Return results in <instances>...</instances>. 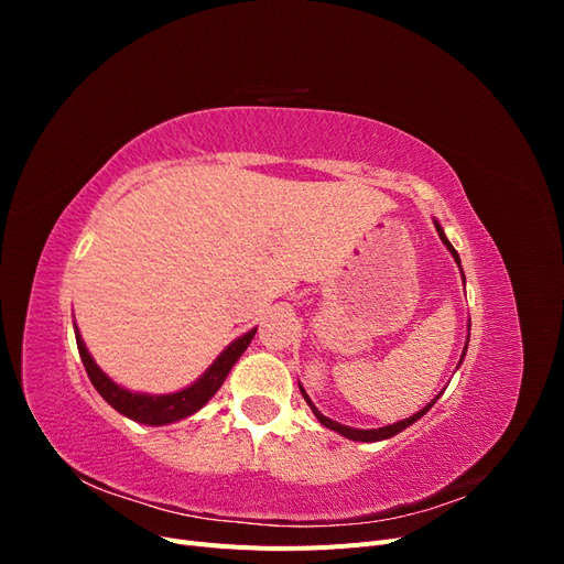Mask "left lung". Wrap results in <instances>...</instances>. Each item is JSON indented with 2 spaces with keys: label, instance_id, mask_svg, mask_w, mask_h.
I'll return each instance as SVG.
<instances>
[{
  "label": "left lung",
  "instance_id": "left-lung-1",
  "mask_svg": "<svg viewBox=\"0 0 564 564\" xmlns=\"http://www.w3.org/2000/svg\"><path fill=\"white\" fill-rule=\"evenodd\" d=\"M435 230H437V235H440V240H442V245H445L447 249H449V253L454 256V261H456V265L460 268V259H458V253H456V249L452 247V242L447 240V235H445V230H442V226L437 224L435 220ZM460 278H464V270H460ZM464 282H466V278H464ZM468 327H470V322H468ZM468 340H470V334H468V338H466V346H464V352H460V360H458V365L464 362V357H466V350H468ZM299 388H301V383H299ZM301 392H303V398H305V402H308V406L313 409V414H315V419L324 425V429H329V431H336L338 435H344V437H348V440H355V442H379V440H388V437H392V435H398L400 431H404V429H409V425H412L414 421H419L425 412H429V409L437 402V398L442 395V390L437 392V398L433 400V402H429L425 404L423 409H419V412L414 414V416H409V419H402V421H398V423H390V425H383V429H369V431H365V429H350V425H344V423H338V421H332L329 416H324L319 409L313 404V400L308 398V392H305L303 388H301Z\"/></svg>",
  "mask_w": 564,
  "mask_h": 564
}]
</instances>
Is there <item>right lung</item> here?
Instances as JSON below:
<instances>
[{"label":"right lung","mask_w":564,"mask_h":564,"mask_svg":"<svg viewBox=\"0 0 564 564\" xmlns=\"http://www.w3.org/2000/svg\"><path fill=\"white\" fill-rule=\"evenodd\" d=\"M253 334H256V327L251 332L242 334L240 338H235L232 344L216 357L212 367L204 371L195 383H191L183 390H176V392H166V395H150V392H135V390H129V388H122L119 383H115L108 373L94 362V357L87 350V346H84L82 334L75 324L79 357L84 362V369H87V373H89L94 388L100 392V398H104L115 409V412H119L135 423H145V425H166V423H174V421L187 419L195 412H199V409L216 395V390L224 386L232 365L240 360L242 352L251 344Z\"/></svg>","instance_id":"obj_1"}]
</instances>
